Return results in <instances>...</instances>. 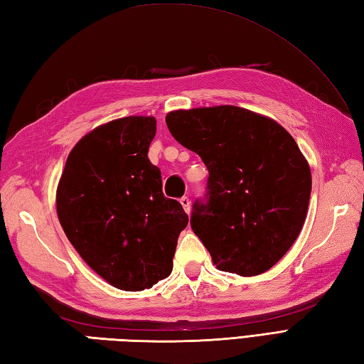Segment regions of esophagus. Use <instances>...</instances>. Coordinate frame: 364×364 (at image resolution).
Instances as JSON below:
<instances>
[{"label": "esophagus", "instance_id": "34e87169", "mask_svg": "<svg viewBox=\"0 0 364 364\" xmlns=\"http://www.w3.org/2000/svg\"><path fill=\"white\" fill-rule=\"evenodd\" d=\"M180 203H181V206L184 208V211H186L188 214L191 213V200L188 198V197H181L180 198Z\"/></svg>", "mask_w": 364, "mask_h": 364}]
</instances>
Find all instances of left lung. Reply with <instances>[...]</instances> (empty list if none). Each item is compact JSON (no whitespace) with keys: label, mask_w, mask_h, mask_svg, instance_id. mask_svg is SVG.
Wrapping results in <instances>:
<instances>
[{"label":"left lung","mask_w":364,"mask_h":364,"mask_svg":"<svg viewBox=\"0 0 364 364\" xmlns=\"http://www.w3.org/2000/svg\"><path fill=\"white\" fill-rule=\"evenodd\" d=\"M166 123L210 172L191 227L215 267L266 272L297 239L310 203L311 170L296 141L275 120L230 105L172 111Z\"/></svg>","instance_id":"left-lung-1"}]
</instances>
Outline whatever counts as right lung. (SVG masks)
<instances>
[{"mask_svg": "<svg viewBox=\"0 0 364 364\" xmlns=\"http://www.w3.org/2000/svg\"><path fill=\"white\" fill-rule=\"evenodd\" d=\"M156 119L129 115L84 136L65 162L56 210L81 258L123 291L150 289L172 272L189 218L162 194L149 159Z\"/></svg>", "mask_w": 364, "mask_h": 364, "instance_id": "1", "label": "right lung"}]
</instances>
